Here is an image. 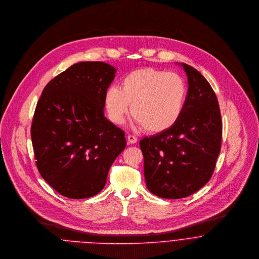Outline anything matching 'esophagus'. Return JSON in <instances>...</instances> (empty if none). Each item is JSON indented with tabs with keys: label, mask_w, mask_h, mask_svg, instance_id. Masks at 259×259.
I'll list each match as a JSON object with an SVG mask.
<instances>
[{
	"label": "esophagus",
	"mask_w": 259,
	"mask_h": 259,
	"mask_svg": "<svg viewBox=\"0 0 259 259\" xmlns=\"http://www.w3.org/2000/svg\"><path fill=\"white\" fill-rule=\"evenodd\" d=\"M126 140H127L128 144H136L138 142V139L135 136H132V135H128Z\"/></svg>",
	"instance_id": "34e87169"
}]
</instances>
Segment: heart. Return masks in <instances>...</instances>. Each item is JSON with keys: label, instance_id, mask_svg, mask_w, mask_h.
I'll use <instances>...</instances> for the list:
<instances>
[{"label": "heart", "instance_id": "1", "mask_svg": "<svg viewBox=\"0 0 259 259\" xmlns=\"http://www.w3.org/2000/svg\"><path fill=\"white\" fill-rule=\"evenodd\" d=\"M187 98V84L176 73L142 68L126 74L121 88L108 87L104 105L109 119L121 124L132 114L150 133H162L179 120Z\"/></svg>", "mask_w": 259, "mask_h": 259}]
</instances>
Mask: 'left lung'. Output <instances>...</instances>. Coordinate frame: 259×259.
<instances>
[{"label": "left lung", "instance_id": "obj_1", "mask_svg": "<svg viewBox=\"0 0 259 259\" xmlns=\"http://www.w3.org/2000/svg\"><path fill=\"white\" fill-rule=\"evenodd\" d=\"M181 66L188 92L179 120L140 142L147 187L165 199L185 198L204 187L221 148L222 121L216 94L199 71L185 63Z\"/></svg>", "mask_w": 259, "mask_h": 259}]
</instances>
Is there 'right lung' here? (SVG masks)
Returning a JSON list of instances; mask_svg holds the SVG:
<instances>
[{
	"mask_svg": "<svg viewBox=\"0 0 259 259\" xmlns=\"http://www.w3.org/2000/svg\"><path fill=\"white\" fill-rule=\"evenodd\" d=\"M116 69L104 62L70 66L44 88L31 126L36 165L55 191L70 199L98 194L124 150V132L104 116V95Z\"/></svg>",
	"mask_w": 259,
	"mask_h": 259,
	"instance_id": "right-lung-1",
	"label": "right lung"
}]
</instances>
